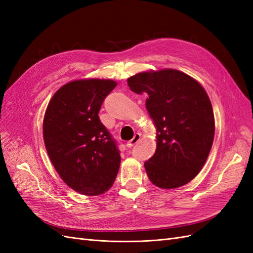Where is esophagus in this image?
Segmentation results:
<instances>
[{
  "label": "esophagus",
  "instance_id": "34e87169",
  "mask_svg": "<svg viewBox=\"0 0 253 253\" xmlns=\"http://www.w3.org/2000/svg\"><path fill=\"white\" fill-rule=\"evenodd\" d=\"M139 140H140V134H135L133 138L127 142V147H133V145L136 144Z\"/></svg>",
  "mask_w": 253,
  "mask_h": 253
}]
</instances>
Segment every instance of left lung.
Masks as SVG:
<instances>
[{
  "label": "left lung",
  "mask_w": 253,
  "mask_h": 253,
  "mask_svg": "<svg viewBox=\"0 0 253 253\" xmlns=\"http://www.w3.org/2000/svg\"><path fill=\"white\" fill-rule=\"evenodd\" d=\"M136 94H145L156 127L157 148L144 168L153 185L175 189L201 172L210 153L215 125L210 99L187 74L167 68L127 79Z\"/></svg>",
  "instance_id": "8db88e82"
}]
</instances>
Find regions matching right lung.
<instances>
[{"instance_id": "1", "label": "right lung", "mask_w": 253, "mask_h": 253, "mask_svg": "<svg viewBox=\"0 0 253 253\" xmlns=\"http://www.w3.org/2000/svg\"><path fill=\"white\" fill-rule=\"evenodd\" d=\"M116 85L110 79L68 82L52 96L44 115L43 138L50 162L66 185L83 195L104 193L119 170L117 142L98 116Z\"/></svg>"}]
</instances>
